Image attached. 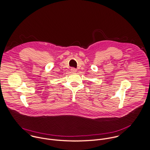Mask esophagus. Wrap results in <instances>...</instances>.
<instances>
[{"label":"esophagus","mask_w":150,"mask_h":150,"mask_svg":"<svg viewBox=\"0 0 150 150\" xmlns=\"http://www.w3.org/2000/svg\"><path fill=\"white\" fill-rule=\"evenodd\" d=\"M71 72H72V73H75V72H76L77 71L76 69H75V68H72L71 69Z\"/></svg>","instance_id":"1"}]
</instances>
